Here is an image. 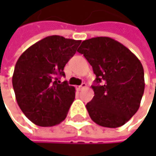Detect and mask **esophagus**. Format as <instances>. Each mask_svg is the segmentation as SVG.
I'll return each instance as SVG.
<instances>
[{"label": "esophagus", "mask_w": 156, "mask_h": 156, "mask_svg": "<svg viewBox=\"0 0 156 156\" xmlns=\"http://www.w3.org/2000/svg\"><path fill=\"white\" fill-rule=\"evenodd\" d=\"M86 86H87V84H86L85 82H83V83H81V85H80V86H77V87H76V88H77V90H81V88L85 87Z\"/></svg>", "instance_id": "esophagus-1"}]
</instances>
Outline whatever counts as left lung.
<instances>
[{
    "instance_id": "obj_1",
    "label": "left lung",
    "mask_w": 156,
    "mask_h": 156,
    "mask_svg": "<svg viewBox=\"0 0 156 156\" xmlns=\"http://www.w3.org/2000/svg\"><path fill=\"white\" fill-rule=\"evenodd\" d=\"M77 51L96 75L92 86L94 95L86 105L90 118L105 128L124 125L139 109L144 93L140 60L122 43L105 36L83 41Z\"/></svg>"
}]
</instances>
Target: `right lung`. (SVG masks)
<instances>
[{
  "instance_id": "add662e5",
  "label": "right lung",
  "mask_w": 156,
  "mask_h": 156,
  "mask_svg": "<svg viewBox=\"0 0 156 156\" xmlns=\"http://www.w3.org/2000/svg\"><path fill=\"white\" fill-rule=\"evenodd\" d=\"M81 41L51 35L22 53L15 64L12 83L23 114L35 125L52 127L65 120L75 88L61 82L64 67Z\"/></svg>"
}]
</instances>
